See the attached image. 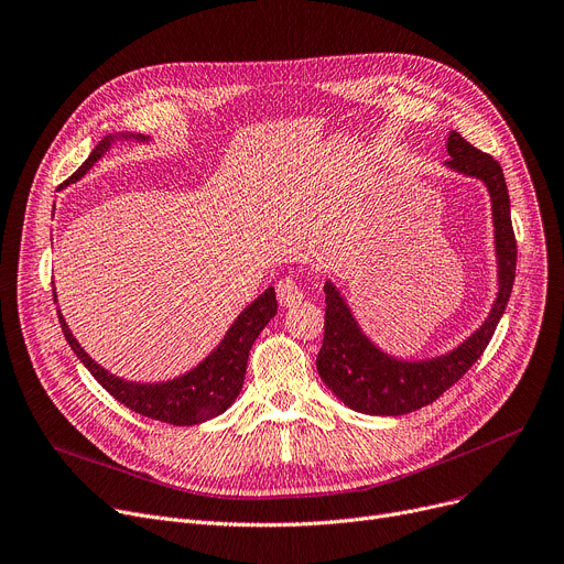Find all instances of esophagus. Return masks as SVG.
Masks as SVG:
<instances>
[{"label": "esophagus", "mask_w": 564, "mask_h": 564, "mask_svg": "<svg viewBox=\"0 0 564 564\" xmlns=\"http://www.w3.org/2000/svg\"><path fill=\"white\" fill-rule=\"evenodd\" d=\"M276 297H279V304L283 308H290V306L300 304L304 300V290H302V285L297 281L288 276V279H281L276 283Z\"/></svg>", "instance_id": "esophagus-1"}]
</instances>
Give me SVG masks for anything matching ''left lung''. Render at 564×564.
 I'll list each match as a JSON object with an SVG mask.
<instances>
[{"label":"left lung","mask_w":564,"mask_h":564,"mask_svg":"<svg viewBox=\"0 0 564 564\" xmlns=\"http://www.w3.org/2000/svg\"><path fill=\"white\" fill-rule=\"evenodd\" d=\"M451 160L446 169L473 177L485 185L491 203L494 256H496V300L480 327L453 349L425 359H402L381 349L364 329L347 304L343 290L324 281V343L317 354V375L327 389L349 409L370 416H402L441 393L473 366L489 345L498 322L506 313L517 272V242L510 219V196L500 164L473 148L459 132L446 141Z\"/></svg>","instance_id":"obj_1"}]
</instances>
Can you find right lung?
<instances>
[{
  "label": "right lung",
  "mask_w": 564,
  "mask_h": 564,
  "mask_svg": "<svg viewBox=\"0 0 564 564\" xmlns=\"http://www.w3.org/2000/svg\"><path fill=\"white\" fill-rule=\"evenodd\" d=\"M118 141L148 143L151 137L134 132L107 134L94 148L91 155L86 158V162L58 189L82 181V177L91 171L94 164L100 162L109 153V148ZM56 313L70 349L77 354V359L84 364V368L98 379V383L109 395H113L128 409L141 413V416H148L153 421H162L169 425H198L219 416V413H224L237 400V395H240L251 345L276 315V292L270 285L262 294H258V297L235 317L226 336L203 361H198L192 370L164 381H130L123 377H116L113 372H109L98 361L88 357L86 349L73 336L62 311L56 308Z\"/></svg>",
  "instance_id": "1"
}]
</instances>
